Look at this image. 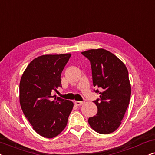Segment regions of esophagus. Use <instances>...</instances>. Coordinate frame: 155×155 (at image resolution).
<instances>
[{"instance_id":"esophagus-1","label":"esophagus","mask_w":155,"mask_h":155,"mask_svg":"<svg viewBox=\"0 0 155 155\" xmlns=\"http://www.w3.org/2000/svg\"><path fill=\"white\" fill-rule=\"evenodd\" d=\"M84 101H75V104L77 106H81L82 104H83Z\"/></svg>"}]
</instances>
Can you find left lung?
Here are the masks:
<instances>
[{
	"label": "left lung",
	"instance_id": "1",
	"mask_svg": "<svg viewBox=\"0 0 155 155\" xmlns=\"http://www.w3.org/2000/svg\"><path fill=\"white\" fill-rule=\"evenodd\" d=\"M81 54L90 61L94 90L100 95L93 101L97 114L89 118L93 130L109 134L117 129L130 102L131 87L128 71L115 55L103 48L91 49Z\"/></svg>",
	"mask_w": 155,
	"mask_h": 155
}]
</instances>
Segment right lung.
<instances>
[{
	"label": "right lung",
	"instance_id": "right-lung-1",
	"mask_svg": "<svg viewBox=\"0 0 155 155\" xmlns=\"http://www.w3.org/2000/svg\"><path fill=\"white\" fill-rule=\"evenodd\" d=\"M71 54L43 55L34 59L21 78L20 103L25 117L41 136L52 138L66 126L71 101L53 96L62 87L61 75Z\"/></svg>",
	"mask_w": 155,
	"mask_h": 155
}]
</instances>
